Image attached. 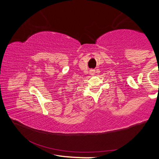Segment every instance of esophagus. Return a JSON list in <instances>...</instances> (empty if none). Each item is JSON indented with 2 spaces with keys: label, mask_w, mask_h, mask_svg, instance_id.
<instances>
[{
  "label": "esophagus",
  "mask_w": 159,
  "mask_h": 159,
  "mask_svg": "<svg viewBox=\"0 0 159 159\" xmlns=\"http://www.w3.org/2000/svg\"><path fill=\"white\" fill-rule=\"evenodd\" d=\"M89 73H90V75H92V76H93V75H95V70H94V69H90Z\"/></svg>",
  "instance_id": "1"
}]
</instances>
